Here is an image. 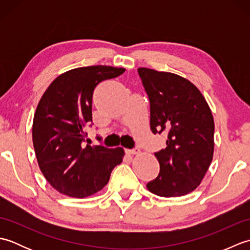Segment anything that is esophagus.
Returning a JSON list of instances; mask_svg holds the SVG:
<instances>
[{"label":"esophagus","mask_w":250,"mask_h":250,"mask_svg":"<svg viewBox=\"0 0 250 250\" xmlns=\"http://www.w3.org/2000/svg\"><path fill=\"white\" fill-rule=\"evenodd\" d=\"M126 152H128L129 155H139V153L141 152V150L139 149V148H134V149L126 150Z\"/></svg>","instance_id":"1"}]
</instances>
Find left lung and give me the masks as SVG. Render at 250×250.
<instances>
[{"label": "left lung", "mask_w": 250, "mask_h": 250, "mask_svg": "<svg viewBox=\"0 0 250 250\" xmlns=\"http://www.w3.org/2000/svg\"><path fill=\"white\" fill-rule=\"evenodd\" d=\"M150 102V129L167 135L155 153L160 173L147 189L163 198L182 196L199 187L214 156L215 124L203 94L177 74L137 68Z\"/></svg>", "instance_id": "obj_1"}]
</instances>
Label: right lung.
<instances>
[{"mask_svg": "<svg viewBox=\"0 0 250 250\" xmlns=\"http://www.w3.org/2000/svg\"><path fill=\"white\" fill-rule=\"evenodd\" d=\"M125 71L107 65L73 68L58 76L37 104L32 125L35 156L46 180L60 193L71 198L94 194L122 162L121 147L84 146L83 129L92 121L94 88Z\"/></svg>", "mask_w": 250, "mask_h": 250, "instance_id": "obj_1", "label": "right lung"}]
</instances>
